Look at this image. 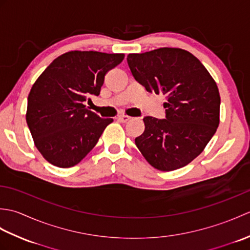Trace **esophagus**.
<instances>
[{"mask_svg": "<svg viewBox=\"0 0 250 250\" xmlns=\"http://www.w3.org/2000/svg\"><path fill=\"white\" fill-rule=\"evenodd\" d=\"M131 119V117L128 115H120L118 116V120L121 122H128Z\"/></svg>", "mask_w": 250, "mask_h": 250, "instance_id": "esophagus-1", "label": "esophagus"}]
</instances>
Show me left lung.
Instances as JSON below:
<instances>
[{
    "instance_id": "1",
    "label": "left lung",
    "mask_w": 250,
    "mask_h": 250,
    "mask_svg": "<svg viewBox=\"0 0 250 250\" xmlns=\"http://www.w3.org/2000/svg\"><path fill=\"white\" fill-rule=\"evenodd\" d=\"M132 75L148 92L167 98V119L145 117L135 145L159 171L184 167L204 150L219 125L220 95L198 58L163 47L126 58Z\"/></svg>"
}]
</instances>
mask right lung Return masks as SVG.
Segmentation results:
<instances>
[{"label":"right lung","mask_w":250,"mask_h":250,"mask_svg":"<svg viewBox=\"0 0 250 250\" xmlns=\"http://www.w3.org/2000/svg\"><path fill=\"white\" fill-rule=\"evenodd\" d=\"M124 59L125 54L68 51L36 79L28 97L25 119L35 147L52 166H76L114 121L100 118L83 102L91 94H100L106 74Z\"/></svg>","instance_id":"add662e5"}]
</instances>
